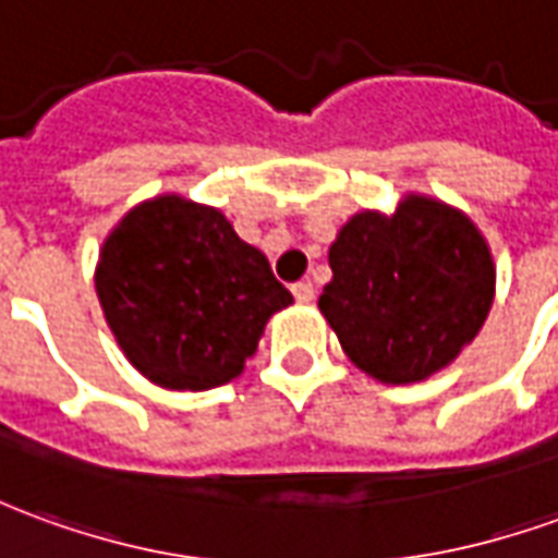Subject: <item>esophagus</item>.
Segmentation results:
<instances>
[{"instance_id":"1","label":"esophagus","mask_w":558,"mask_h":558,"mask_svg":"<svg viewBox=\"0 0 558 558\" xmlns=\"http://www.w3.org/2000/svg\"><path fill=\"white\" fill-rule=\"evenodd\" d=\"M292 295H295V302L307 305V302H314V287L307 280H299V283H292Z\"/></svg>"}]
</instances>
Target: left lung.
I'll return each instance as SVG.
<instances>
[{
    "instance_id": "left-lung-1",
    "label": "left lung",
    "mask_w": 558,
    "mask_h": 558,
    "mask_svg": "<svg viewBox=\"0 0 558 558\" xmlns=\"http://www.w3.org/2000/svg\"><path fill=\"white\" fill-rule=\"evenodd\" d=\"M319 311L350 362L380 384H416L474 341L496 295L481 229L428 196L353 214L329 247Z\"/></svg>"
}]
</instances>
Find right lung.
I'll return each instance as SVG.
<instances>
[{
	"mask_svg": "<svg viewBox=\"0 0 558 558\" xmlns=\"http://www.w3.org/2000/svg\"><path fill=\"white\" fill-rule=\"evenodd\" d=\"M96 292L126 360L150 384L190 392L239 377L268 317L292 305L223 214L181 196L142 202L111 229Z\"/></svg>",
	"mask_w": 558,
	"mask_h": 558,
	"instance_id": "1",
	"label": "right lung"
}]
</instances>
